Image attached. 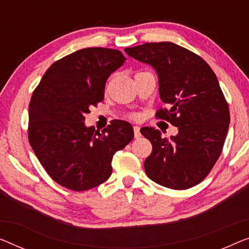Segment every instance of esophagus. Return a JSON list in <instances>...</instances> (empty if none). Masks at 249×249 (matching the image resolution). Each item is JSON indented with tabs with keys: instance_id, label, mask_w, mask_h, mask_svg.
I'll list each match as a JSON object with an SVG mask.
<instances>
[{
	"instance_id": "obj_1",
	"label": "esophagus",
	"mask_w": 249,
	"mask_h": 249,
	"mask_svg": "<svg viewBox=\"0 0 249 249\" xmlns=\"http://www.w3.org/2000/svg\"><path fill=\"white\" fill-rule=\"evenodd\" d=\"M133 129H134V137H135V139H139V137H141V132H140L139 126H134Z\"/></svg>"
}]
</instances>
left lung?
<instances>
[{
    "instance_id": "8db88e82",
    "label": "left lung",
    "mask_w": 249,
    "mask_h": 249,
    "mask_svg": "<svg viewBox=\"0 0 249 249\" xmlns=\"http://www.w3.org/2000/svg\"><path fill=\"white\" fill-rule=\"evenodd\" d=\"M125 53L157 70L161 101L170 108L161 107L155 116L179 129L170 140L153 127L141 129L152 144L146 176L174 190L200 183L220 157L231 122L216 75L200 55L172 42L144 43Z\"/></svg>"
}]
</instances>
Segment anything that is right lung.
I'll return each mask as SVG.
<instances>
[{
  "mask_svg": "<svg viewBox=\"0 0 249 249\" xmlns=\"http://www.w3.org/2000/svg\"><path fill=\"white\" fill-rule=\"evenodd\" d=\"M118 50L86 48L51 65L29 105L30 145L51 179L86 191L108 179L115 152L134 137L132 125L115 120L99 132L85 126L91 106L103 102L106 80L124 65Z\"/></svg>",
  "mask_w": 249,
  "mask_h": 249,
  "instance_id": "obj_1",
  "label": "right lung"
}]
</instances>
